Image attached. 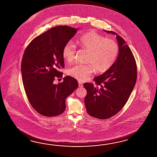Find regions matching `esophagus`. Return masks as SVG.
I'll list each match as a JSON object with an SVG mask.
<instances>
[{
	"label": "esophagus",
	"mask_w": 157,
	"mask_h": 157,
	"mask_svg": "<svg viewBox=\"0 0 157 157\" xmlns=\"http://www.w3.org/2000/svg\"><path fill=\"white\" fill-rule=\"evenodd\" d=\"M78 86L79 87H80V88H81V87H82L83 86V84L81 82H78Z\"/></svg>",
	"instance_id": "obj_1"
}]
</instances>
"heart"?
Here are the masks:
<instances>
[{"instance_id":"1","label":"heart","mask_w":157,"mask_h":157,"mask_svg":"<svg viewBox=\"0 0 157 157\" xmlns=\"http://www.w3.org/2000/svg\"><path fill=\"white\" fill-rule=\"evenodd\" d=\"M77 44L82 48L88 50L86 58L88 64H77L68 70L69 76L79 81L88 79L95 69L97 73H104L110 68L118 55L119 48L116 43L96 32H88L81 36ZM76 46L69 41L64 45L62 55L65 60L72 62L76 53Z\"/></svg>"}]
</instances>
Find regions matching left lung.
I'll return each instance as SVG.
<instances>
[{
	"mask_svg": "<svg viewBox=\"0 0 157 157\" xmlns=\"http://www.w3.org/2000/svg\"><path fill=\"white\" fill-rule=\"evenodd\" d=\"M119 45L117 60L105 73L94 78L95 85L84 83L87 91L85 105L90 116L105 120L116 114L129 99L136 83L137 64L133 53L124 39L116 32Z\"/></svg>",
	"mask_w": 157,
	"mask_h": 157,
	"instance_id": "1",
	"label": "left lung"
}]
</instances>
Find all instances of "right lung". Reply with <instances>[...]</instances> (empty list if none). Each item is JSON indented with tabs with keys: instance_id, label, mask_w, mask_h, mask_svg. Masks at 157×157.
Returning <instances> with one entry per match:
<instances>
[{
	"instance_id": "1",
	"label": "right lung",
	"mask_w": 157,
	"mask_h": 157,
	"mask_svg": "<svg viewBox=\"0 0 157 157\" xmlns=\"http://www.w3.org/2000/svg\"><path fill=\"white\" fill-rule=\"evenodd\" d=\"M77 32L67 25L53 27L34 38L24 51L21 63L24 90L29 103L42 116L62 114L67 97L78 86L77 81L71 76L53 84L55 78H63L60 71L65 65L63 48Z\"/></svg>"
}]
</instances>
